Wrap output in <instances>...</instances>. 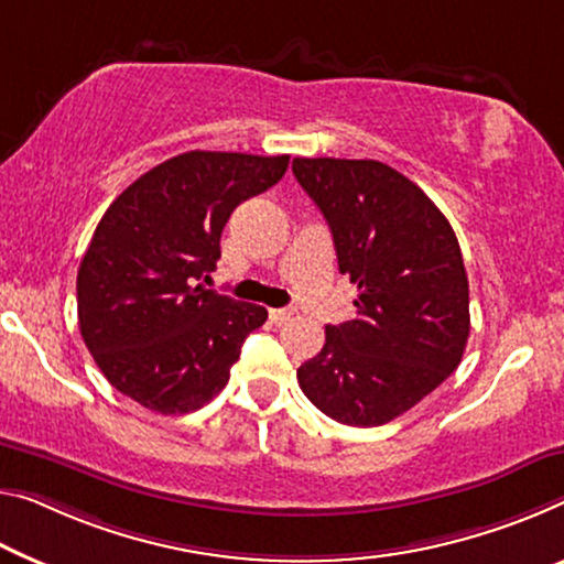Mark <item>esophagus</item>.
Segmentation results:
<instances>
[{
	"label": "esophagus",
	"instance_id": "esophagus-1",
	"mask_svg": "<svg viewBox=\"0 0 564 564\" xmlns=\"http://www.w3.org/2000/svg\"><path fill=\"white\" fill-rule=\"evenodd\" d=\"M292 315H294L292 310H270V319H272L274 325L288 323V319H292Z\"/></svg>",
	"mask_w": 564,
	"mask_h": 564
}]
</instances>
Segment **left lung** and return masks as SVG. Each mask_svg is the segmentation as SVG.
<instances>
[{
	"instance_id": "obj_1",
	"label": "left lung",
	"mask_w": 564,
	"mask_h": 564,
	"mask_svg": "<svg viewBox=\"0 0 564 564\" xmlns=\"http://www.w3.org/2000/svg\"><path fill=\"white\" fill-rule=\"evenodd\" d=\"M294 178L333 231L337 267L358 284L355 319L325 327L297 368L302 393L348 426L411 411L462 362L469 280L438 206L380 161L294 159Z\"/></svg>"
}]
</instances>
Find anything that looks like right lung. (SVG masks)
<instances>
[{"instance_id":"obj_1","label":"right lung","mask_w":564,"mask_h":564,"mask_svg":"<svg viewBox=\"0 0 564 564\" xmlns=\"http://www.w3.org/2000/svg\"><path fill=\"white\" fill-rule=\"evenodd\" d=\"M288 163L290 155L188 151L108 206L77 270V319L112 388L176 415L227 386L267 310L198 280L216 270L231 212L274 186Z\"/></svg>"}]
</instances>
